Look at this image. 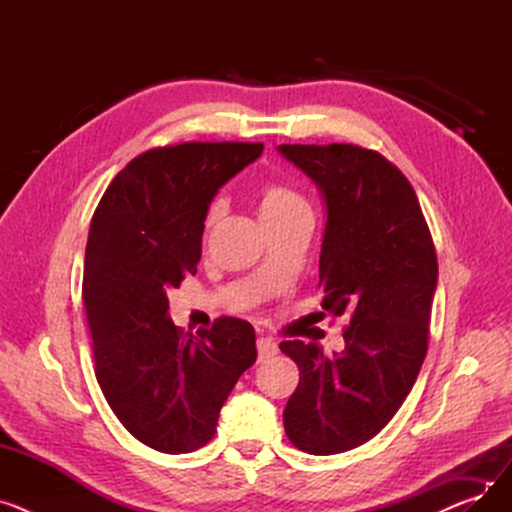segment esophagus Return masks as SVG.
Listing matches in <instances>:
<instances>
[{"label":"esophagus","instance_id":"1","mask_svg":"<svg viewBox=\"0 0 512 512\" xmlns=\"http://www.w3.org/2000/svg\"><path fill=\"white\" fill-rule=\"evenodd\" d=\"M276 353H278V344L272 338H263V336L257 338V357H259V361L270 359Z\"/></svg>","mask_w":512,"mask_h":512}]
</instances>
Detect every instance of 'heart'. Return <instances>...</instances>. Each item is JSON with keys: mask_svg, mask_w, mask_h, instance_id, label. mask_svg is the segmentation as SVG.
Returning <instances> with one entry per match:
<instances>
[{"mask_svg": "<svg viewBox=\"0 0 512 512\" xmlns=\"http://www.w3.org/2000/svg\"><path fill=\"white\" fill-rule=\"evenodd\" d=\"M305 209H307L305 201L284 186H265L261 193V199H259V218L263 224L284 220V218H288V215L297 213V211H305ZM222 215H224V205H222V201H215L207 211L205 228L211 230L222 220Z\"/></svg>", "mask_w": 512, "mask_h": 512, "instance_id": "heart-1", "label": "heart"}]
</instances>
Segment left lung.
<instances>
[{
    "instance_id": "1",
    "label": "left lung",
    "mask_w": 512,
    "mask_h": 512,
    "mask_svg": "<svg viewBox=\"0 0 512 512\" xmlns=\"http://www.w3.org/2000/svg\"><path fill=\"white\" fill-rule=\"evenodd\" d=\"M278 151L324 197L321 307L351 317L332 357L315 342L280 344L301 371L284 429L303 452L338 454L384 429L411 392L427 353L438 259L411 182L386 157L338 143Z\"/></svg>"
}]
</instances>
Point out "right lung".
I'll return each instance as SVG.
<instances>
[{
    "instance_id": "1",
    "label": "right lung",
    "mask_w": 512,
    "mask_h": 512,
    "mask_svg": "<svg viewBox=\"0 0 512 512\" xmlns=\"http://www.w3.org/2000/svg\"><path fill=\"white\" fill-rule=\"evenodd\" d=\"M261 151V143L151 149L112 180L91 220L83 301L95 375L120 423L153 450L205 446L257 359L245 319L220 317L199 338L182 336L168 290L197 274L213 197Z\"/></svg>"
}]
</instances>
